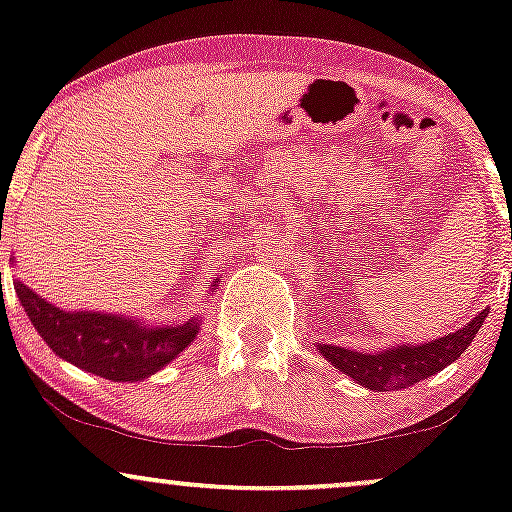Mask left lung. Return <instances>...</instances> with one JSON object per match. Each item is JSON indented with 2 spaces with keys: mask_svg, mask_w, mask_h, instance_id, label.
<instances>
[{
  "mask_svg": "<svg viewBox=\"0 0 512 512\" xmlns=\"http://www.w3.org/2000/svg\"><path fill=\"white\" fill-rule=\"evenodd\" d=\"M486 317L488 309L476 314L467 326L435 341L418 343V346L404 343V346L384 348L380 353H365V350L358 353V350L326 346V343H319L317 348L336 370L353 377L363 387L375 389V392H392V389H406L430 375H438L442 367L455 363L469 348Z\"/></svg>",
  "mask_w": 512,
  "mask_h": 512,
  "instance_id": "1",
  "label": "left lung"
}]
</instances>
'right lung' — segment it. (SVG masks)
I'll use <instances>...</instances> for the list:
<instances>
[{"mask_svg":"<svg viewBox=\"0 0 512 512\" xmlns=\"http://www.w3.org/2000/svg\"><path fill=\"white\" fill-rule=\"evenodd\" d=\"M217 280H212V290ZM21 307L45 343L67 363L113 382H137L166 367L188 348L200 321L147 326L140 319L103 312H65L14 280Z\"/></svg>","mask_w":512,"mask_h":512,"instance_id":"1","label":"right lung"}]
</instances>
